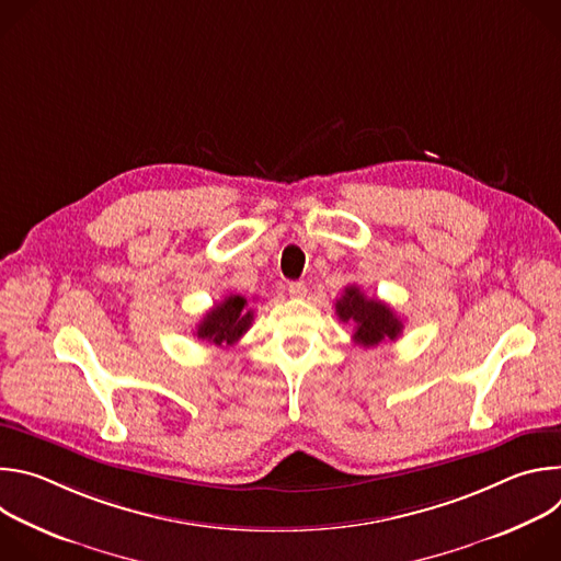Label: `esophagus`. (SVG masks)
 <instances>
[{
  "label": "esophagus",
  "instance_id": "esophagus-1",
  "mask_svg": "<svg viewBox=\"0 0 561 561\" xmlns=\"http://www.w3.org/2000/svg\"><path fill=\"white\" fill-rule=\"evenodd\" d=\"M306 284L304 282H290L288 284V293L293 295V297H306Z\"/></svg>",
  "mask_w": 561,
  "mask_h": 561
}]
</instances>
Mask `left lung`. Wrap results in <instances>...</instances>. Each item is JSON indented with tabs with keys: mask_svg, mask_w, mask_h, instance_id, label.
<instances>
[{
	"mask_svg": "<svg viewBox=\"0 0 561 561\" xmlns=\"http://www.w3.org/2000/svg\"><path fill=\"white\" fill-rule=\"evenodd\" d=\"M335 312L342 322L355 324L353 340L359 346H377L386 340L394 342L404 331L402 319L392 312L390 306L366 297L357 286L344 288V295L335 304Z\"/></svg>",
	"mask_w": 561,
	"mask_h": 561,
	"instance_id": "left-lung-1",
	"label": "left lung"
}]
</instances>
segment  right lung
Returning a JSON list of instances; mask_svg holds the SVG:
<instances>
[{
    "label": "right lung",
    "mask_w": 561,
    "mask_h": 561,
    "mask_svg": "<svg viewBox=\"0 0 561 561\" xmlns=\"http://www.w3.org/2000/svg\"><path fill=\"white\" fill-rule=\"evenodd\" d=\"M253 324V310L244 295H226L215 304L202 322L197 324L195 335L202 342L215 346H232Z\"/></svg>",
    "instance_id": "obj_1"
}]
</instances>
